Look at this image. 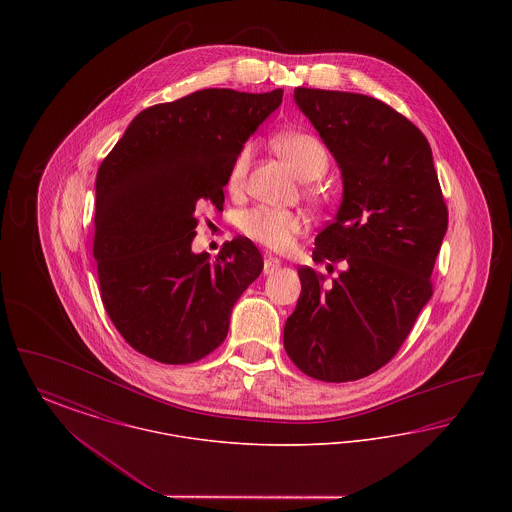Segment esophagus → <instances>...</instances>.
Here are the masks:
<instances>
[{"label":"esophagus","instance_id":"esophagus-1","mask_svg":"<svg viewBox=\"0 0 512 512\" xmlns=\"http://www.w3.org/2000/svg\"><path fill=\"white\" fill-rule=\"evenodd\" d=\"M280 268V259H276V257H265V267H263V272L265 274H274L276 270Z\"/></svg>","mask_w":512,"mask_h":512}]
</instances>
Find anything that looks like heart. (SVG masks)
I'll return each mask as SVG.
<instances>
[{"label":"heart","mask_w":512,"mask_h":512,"mask_svg":"<svg viewBox=\"0 0 512 512\" xmlns=\"http://www.w3.org/2000/svg\"><path fill=\"white\" fill-rule=\"evenodd\" d=\"M276 149L288 159L293 171L303 180H315L328 169V151L311 134H286L276 140ZM251 161V147L245 146L234 159L228 172V188L240 190ZM240 228L247 238L272 251H288L295 238L307 228V220L299 213L257 207L242 215Z\"/></svg>","instance_id":"obj_1"}]
</instances>
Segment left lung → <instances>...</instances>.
Masks as SVG:
<instances>
[{
    "instance_id": "8db88e82",
    "label": "left lung",
    "mask_w": 512,
    "mask_h": 512,
    "mask_svg": "<svg viewBox=\"0 0 512 512\" xmlns=\"http://www.w3.org/2000/svg\"><path fill=\"white\" fill-rule=\"evenodd\" d=\"M293 99L334 155L340 209L315 238L317 263H347L330 288L301 267V295L284 326L295 366L322 382H351L386 365L432 297L447 207L432 149L380 99L295 88Z\"/></svg>"
}]
</instances>
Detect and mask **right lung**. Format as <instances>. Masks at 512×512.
I'll use <instances>...</instances> for the list:
<instances>
[{
    "label": "right lung",
    "mask_w": 512,
    "mask_h": 512,
    "mask_svg": "<svg viewBox=\"0 0 512 512\" xmlns=\"http://www.w3.org/2000/svg\"><path fill=\"white\" fill-rule=\"evenodd\" d=\"M282 90L207 88L147 107L128 124L96 178L99 290L122 338L149 359L188 365L217 349L230 315L263 270L247 238L215 261L194 253L195 207L222 209V188Z\"/></svg>",
    "instance_id": "add662e5"
}]
</instances>
